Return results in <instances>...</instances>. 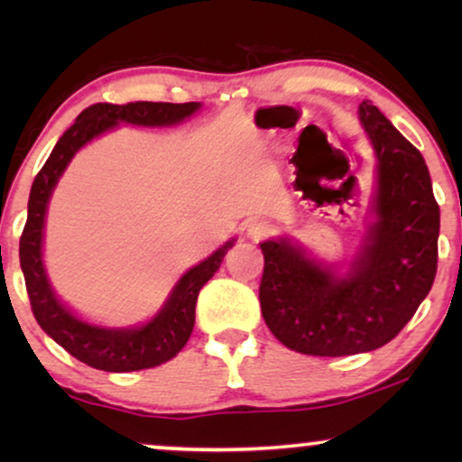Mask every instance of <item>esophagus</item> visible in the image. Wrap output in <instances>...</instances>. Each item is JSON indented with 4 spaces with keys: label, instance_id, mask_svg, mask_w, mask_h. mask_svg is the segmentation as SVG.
<instances>
[{
    "label": "esophagus",
    "instance_id": "34e87169",
    "mask_svg": "<svg viewBox=\"0 0 462 462\" xmlns=\"http://www.w3.org/2000/svg\"><path fill=\"white\" fill-rule=\"evenodd\" d=\"M269 231H271V226L264 223V220H252V223L248 225V236L254 239H261L263 236H267Z\"/></svg>",
    "mask_w": 462,
    "mask_h": 462
}]
</instances>
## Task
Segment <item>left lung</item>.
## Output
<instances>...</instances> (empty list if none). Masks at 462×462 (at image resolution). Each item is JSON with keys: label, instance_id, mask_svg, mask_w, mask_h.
Returning a JSON list of instances; mask_svg holds the SVG:
<instances>
[{"label": "left lung", "instance_id": "left-lung-1", "mask_svg": "<svg viewBox=\"0 0 462 462\" xmlns=\"http://www.w3.org/2000/svg\"><path fill=\"white\" fill-rule=\"evenodd\" d=\"M359 122L376 153L374 225L345 275L286 237L261 244L264 324L288 349L319 357L374 351L412 319L438 271L439 206L420 151L372 105Z\"/></svg>", "mask_w": 462, "mask_h": 462}]
</instances>
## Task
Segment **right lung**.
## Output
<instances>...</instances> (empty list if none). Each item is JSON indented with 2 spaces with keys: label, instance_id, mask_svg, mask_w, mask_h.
Masks as SVG:
<instances>
[{
  "label": "right lung",
  "instance_id": "right-lung-1",
  "mask_svg": "<svg viewBox=\"0 0 462 462\" xmlns=\"http://www.w3.org/2000/svg\"><path fill=\"white\" fill-rule=\"evenodd\" d=\"M199 103H97L84 109L75 124L59 138L52 153L35 176L29 195V214L21 236V269L27 283L31 309L42 330L62 349L86 365L105 372H134L166 364L187 345L195 324V302L204 283L217 273L233 242L220 245L212 256L195 264L180 277L166 305L147 324L138 328H103L88 324L56 299L42 261L43 223L50 195L73 155L103 132L119 122L134 125H174L191 117Z\"/></svg>",
  "mask_w": 462,
  "mask_h": 462
}]
</instances>
